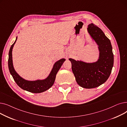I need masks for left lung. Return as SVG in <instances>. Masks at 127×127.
I'll use <instances>...</instances> for the list:
<instances>
[{
    "instance_id": "left-lung-1",
    "label": "left lung",
    "mask_w": 127,
    "mask_h": 127,
    "mask_svg": "<svg viewBox=\"0 0 127 127\" xmlns=\"http://www.w3.org/2000/svg\"><path fill=\"white\" fill-rule=\"evenodd\" d=\"M88 31L99 46V58L96 62L86 63L69 59L77 83L85 89H93L104 83L109 78L114 63V55L110 39L94 24L88 26Z\"/></svg>"
}]
</instances>
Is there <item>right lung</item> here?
I'll return each mask as SVG.
<instances>
[{
	"mask_svg": "<svg viewBox=\"0 0 127 127\" xmlns=\"http://www.w3.org/2000/svg\"><path fill=\"white\" fill-rule=\"evenodd\" d=\"M17 38V37H16L15 42L11 46L9 52L8 59L9 69L14 81L21 89L31 93H40L48 90L54 83L57 72L65 61V59H62L55 63L50 74L46 79L43 80H38L33 81L26 80L17 74L13 65L12 52L13 47L16 41Z\"/></svg>",
	"mask_w": 127,
	"mask_h": 127,
	"instance_id": "right-lung-1",
	"label": "right lung"
}]
</instances>
